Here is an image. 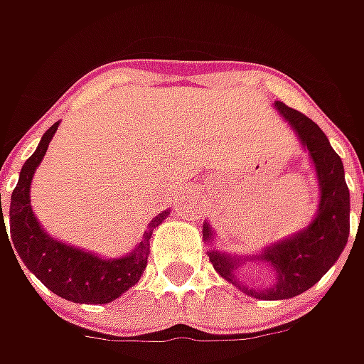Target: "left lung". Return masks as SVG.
Instances as JSON below:
<instances>
[{"label": "left lung", "mask_w": 364, "mask_h": 364, "mask_svg": "<svg viewBox=\"0 0 364 364\" xmlns=\"http://www.w3.org/2000/svg\"><path fill=\"white\" fill-rule=\"evenodd\" d=\"M273 107L298 135L301 147L308 151L310 161L314 164L320 188V203L314 218L301 231L263 247V251L255 255H231L218 251L213 245L208 249L210 263L218 275L239 287L243 294L259 300H287L318 284L341 257L350 232V194L344 180L341 156L332 149L324 132L304 113L284 105L282 101H275ZM203 237L208 243L215 239L213 227L208 223L203 225ZM245 260L269 264L274 272L272 284L249 288L241 282L236 272Z\"/></svg>", "instance_id": "1"}]
</instances>
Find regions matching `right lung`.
I'll use <instances>...</instances> for the list:
<instances>
[{
  "label": "right lung",
  "instance_id": "1",
  "mask_svg": "<svg viewBox=\"0 0 364 364\" xmlns=\"http://www.w3.org/2000/svg\"><path fill=\"white\" fill-rule=\"evenodd\" d=\"M58 123H54L48 132L42 135L34 154L21 166L18 186L14 188L11 200H9V238L12 241L7 239V243L9 247L14 245L11 251L18 253V257L30 269V273H34L56 296L75 301V304H109V301L117 300L121 294H125L129 287L139 282L147 265L151 232L158 225L164 223V218L170 215V210H164L158 217L151 218V223L147 225V231L139 239V243L135 245V249L117 259H103L91 251L78 249V247L66 245L64 241H56L54 237H50L48 232L42 229V225L38 223L32 210L30 184L36 174V168L42 164L46 156V149L58 129ZM0 215L1 237V232H6L1 196ZM4 237H7V232Z\"/></svg>",
  "mask_w": 364,
  "mask_h": 364
}]
</instances>
